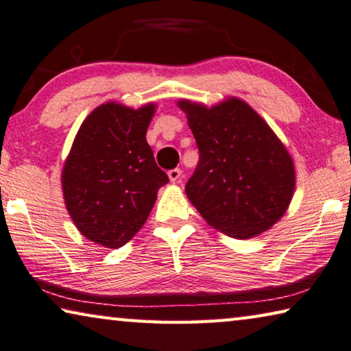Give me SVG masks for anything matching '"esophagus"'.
<instances>
[{"instance_id": "1", "label": "esophagus", "mask_w": 351, "mask_h": 351, "mask_svg": "<svg viewBox=\"0 0 351 351\" xmlns=\"http://www.w3.org/2000/svg\"><path fill=\"white\" fill-rule=\"evenodd\" d=\"M168 177H169L171 182H179L182 179V169H179V168L171 169L168 172Z\"/></svg>"}]
</instances>
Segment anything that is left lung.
I'll return each mask as SVG.
<instances>
[{"instance_id":"1","label":"left lung","mask_w":351,"mask_h":351,"mask_svg":"<svg viewBox=\"0 0 351 351\" xmlns=\"http://www.w3.org/2000/svg\"><path fill=\"white\" fill-rule=\"evenodd\" d=\"M199 149L186 196L211 227L247 239L271 228L295 188L289 152L267 123L238 97L206 108L182 99Z\"/></svg>"}]
</instances>
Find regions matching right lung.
<instances>
[{
	"mask_svg": "<svg viewBox=\"0 0 351 351\" xmlns=\"http://www.w3.org/2000/svg\"><path fill=\"white\" fill-rule=\"evenodd\" d=\"M155 106L96 107L80 125L62 171L68 213L85 238L118 249L135 237L169 182L155 163L146 130Z\"/></svg>",
	"mask_w": 351,
	"mask_h": 351,
	"instance_id": "1",
	"label": "right lung"
}]
</instances>
